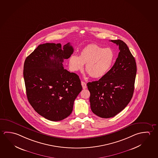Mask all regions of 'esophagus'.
I'll list each match as a JSON object with an SVG mask.
<instances>
[{
    "label": "esophagus",
    "mask_w": 158,
    "mask_h": 158,
    "mask_svg": "<svg viewBox=\"0 0 158 158\" xmlns=\"http://www.w3.org/2000/svg\"><path fill=\"white\" fill-rule=\"evenodd\" d=\"M81 85H82L83 89H86V88H87V86H86V84L85 82H84V81H81Z\"/></svg>",
    "instance_id": "obj_1"
}]
</instances>
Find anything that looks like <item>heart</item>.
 Listing matches in <instances>:
<instances>
[{
  "label": "heart",
  "mask_w": 158,
  "mask_h": 158,
  "mask_svg": "<svg viewBox=\"0 0 158 158\" xmlns=\"http://www.w3.org/2000/svg\"><path fill=\"white\" fill-rule=\"evenodd\" d=\"M114 54L110 48H103L97 44H89L81 50L79 56L72 55L69 59L71 70H85L91 77L100 78L106 75L114 62Z\"/></svg>",
  "instance_id": "heart-1"
}]
</instances>
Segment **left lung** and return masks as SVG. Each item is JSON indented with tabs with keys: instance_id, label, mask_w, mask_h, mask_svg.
<instances>
[{
	"instance_id": "obj_1",
	"label": "left lung",
	"mask_w": 158,
	"mask_h": 158,
	"mask_svg": "<svg viewBox=\"0 0 158 158\" xmlns=\"http://www.w3.org/2000/svg\"><path fill=\"white\" fill-rule=\"evenodd\" d=\"M120 52L111 69L98 81L89 82L91 111L101 118L112 117L131 101L135 89L137 65L127 44L120 40H111Z\"/></svg>"
}]
</instances>
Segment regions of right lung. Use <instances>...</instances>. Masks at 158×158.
<instances>
[{
    "instance_id": "1",
    "label": "right lung",
    "mask_w": 158,
    "mask_h": 158,
    "mask_svg": "<svg viewBox=\"0 0 158 158\" xmlns=\"http://www.w3.org/2000/svg\"><path fill=\"white\" fill-rule=\"evenodd\" d=\"M74 52L70 43L40 44L27 56L23 78L29 103L41 116L59 121L70 115L82 90L79 76L64 69L63 62Z\"/></svg>"
}]
</instances>
